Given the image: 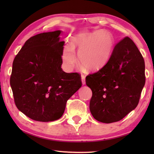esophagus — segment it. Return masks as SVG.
<instances>
[{"mask_svg":"<svg viewBox=\"0 0 154 154\" xmlns=\"http://www.w3.org/2000/svg\"><path fill=\"white\" fill-rule=\"evenodd\" d=\"M81 81H82V84H85V77L84 75H81Z\"/></svg>","mask_w":154,"mask_h":154,"instance_id":"1","label":"esophagus"}]
</instances>
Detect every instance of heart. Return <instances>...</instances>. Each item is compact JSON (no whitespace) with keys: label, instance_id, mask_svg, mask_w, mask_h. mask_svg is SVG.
<instances>
[{"label":"heart","instance_id":"1","mask_svg":"<svg viewBox=\"0 0 154 154\" xmlns=\"http://www.w3.org/2000/svg\"><path fill=\"white\" fill-rule=\"evenodd\" d=\"M114 40L112 35L103 30L78 34L72 38V44L65 45L61 54L63 67L71 71L77 64L75 49L79 51L78 58L84 68L97 71L105 65L112 55Z\"/></svg>","mask_w":154,"mask_h":154}]
</instances>
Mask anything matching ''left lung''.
Wrapping results in <instances>:
<instances>
[{
	"instance_id": "obj_1",
	"label": "left lung",
	"mask_w": 154,
	"mask_h": 154,
	"mask_svg": "<svg viewBox=\"0 0 154 154\" xmlns=\"http://www.w3.org/2000/svg\"><path fill=\"white\" fill-rule=\"evenodd\" d=\"M145 81L142 55L131 39L124 38L108 63L86 77L93 93L89 109L94 119L107 124L122 120L138 105Z\"/></svg>"
}]
</instances>
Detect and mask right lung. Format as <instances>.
I'll return each instance as SVG.
<instances>
[{"label": "right lung", "mask_w": 154, "mask_h": 154, "mask_svg": "<svg viewBox=\"0 0 154 154\" xmlns=\"http://www.w3.org/2000/svg\"><path fill=\"white\" fill-rule=\"evenodd\" d=\"M61 30L44 32L25 42L12 63L10 83L18 109L40 122L63 115L67 100L82 85L80 75L61 67L65 42Z\"/></svg>", "instance_id": "right-lung-1"}]
</instances>
